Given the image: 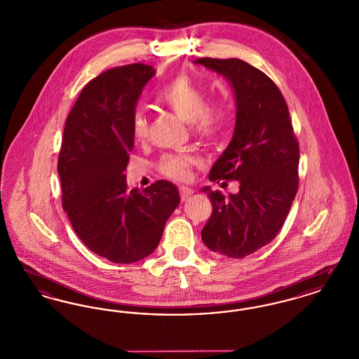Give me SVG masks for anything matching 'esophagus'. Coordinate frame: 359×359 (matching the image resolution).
<instances>
[{
	"instance_id": "esophagus-1",
	"label": "esophagus",
	"mask_w": 359,
	"mask_h": 359,
	"mask_svg": "<svg viewBox=\"0 0 359 359\" xmlns=\"http://www.w3.org/2000/svg\"><path fill=\"white\" fill-rule=\"evenodd\" d=\"M179 192H180V199H182L183 202L189 199V196L194 194V191H192L191 188L184 187V186L179 187Z\"/></svg>"
}]
</instances>
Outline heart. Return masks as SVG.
<instances>
[{"mask_svg": "<svg viewBox=\"0 0 359 359\" xmlns=\"http://www.w3.org/2000/svg\"><path fill=\"white\" fill-rule=\"evenodd\" d=\"M157 100L172 111L192 125V130L201 140L215 141L222 136L230 125L231 109L222 100L208 101L207 93L188 75H177L158 94ZM149 120L142 107H136L132 114V133L137 141L148 136ZM196 160L189 154H164L157 170L175 180H186Z\"/></svg>", "mask_w": 359, "mask_h": 359, "instance_id": "obj_1", "label": "heart"}]
</instances>
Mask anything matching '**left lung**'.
Instances as JSON below:
<instances>
[{
  "instance_id": "obj_1",
  "label": "left lung",
  "mask_w": 359,
  "mask_h": 359,
  "mask_svg": "<svg viewBox=\"0 0 359 359\" xmlns=\"http://www.w3.org/2000/svg\"><path fill=\"white\" fill-rule=\"evenodd\" d=\"M195 63L223 75L237 103L231 142L208 179L237 180L239 192L202 189L212 205L202 239L215 253L243 258L268 245L285 222L299 187V142L287 102L268 75L236 57Z\"/></svg>"
}]
</instances>
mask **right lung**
Wrapping results in <instances>:
<instances>
[{"label":"right lung","instance_id":"1","mask_svg":"<svg viewBox=\"0 0 359 359\" xmlns=\"http://www.w3.org/2000/svg\"><path fill=\"white\" fill-rule=\"evenodd\" d=\"M154 67L135 63L107 69L83 87L66 121L57 172L62 205L78 237L95 255L132 264L152 255L179 191L157 180L128 191L133 149L132 114Z\"/></svg>","mask_w":359,"mask_h":359}]
</instances>
